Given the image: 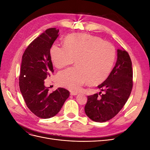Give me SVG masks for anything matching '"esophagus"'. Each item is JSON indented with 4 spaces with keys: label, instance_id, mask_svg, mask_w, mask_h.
Instances as JSON below:
<instances>
[{
    "label": "esophagus",
    "instance_id": "obj_1",
    "mask_svg": "<svg viewBox=\"0 0 150 150\" xmlns=\"http://www.w3.org/2000/svg\"><path fill=\"white\" fill-rule=\"evenodd\" d=\"M70 94L71 95V96H76V95H78V93L76 92H71Z\"/></svg>",
    "mask_w": 150,
    "mask_h": 150
}]
</instances>
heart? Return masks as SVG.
Masks as SVG:
<instances>
[{
  "mask_svg": "<svg viewBox=\"0 0 150 150\" xmlns=\"http://www.w3.org/2000/svg\"><path fill=\"white\" fill-rule=\"evenodd\" d=\"M63 43L64 47L54 44L50 49L53 65L62 69L74 60L76 67L59 72L56 79L61 86L78 91L86 83L96 86L106 79L116 57L111 44L88 34H70Z\"/></svg>",
  "mask_w": 150,
  "mask_h": 150,
  "instance_id": "obj_1",
  "label": "heart"
}]
</instances>
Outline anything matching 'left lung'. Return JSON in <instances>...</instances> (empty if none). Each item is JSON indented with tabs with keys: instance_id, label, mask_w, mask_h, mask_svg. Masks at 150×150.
<instances>
[{
	"instance_id": "1",
	"label": "left lung",
	"mask_w": 150,
	"mask_h": 150,
	"mask_svg": "<svg viewBox=\"0 0 150 150\" xmlns=\"http://www.w3.org/2000/svg\"><path fill=\"white\" fill-rule=\"evenodd\" d=\"M98 88L104 91L88 96L84 111L91 120L105 122L118 113L130 96L133 88L132 62L124 49L117 50V60L107 79Z\"/></svg>"
}]
</instances>
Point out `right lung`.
Returning <instances> with one entry per match:
<instances>
[{
	"instance_id": "obj_1",
	"label": "right lung",
	"mask_w": 150,
	"mask_h": 150,
	"mask_svg": "<svg viewBox=\"0 0 150 150\" xmlns=\"http://www.w3.org/2000/svg\"><path fill=\"white\" fill-rule=\"evenodd\" d=\"M59 30L47 29L34 39L22 56L19 87L27 106L42 119L56 115L69 96V91L59 88L52 93L44 80L54 72L50 49L59 36Z\"/></svg>"
}]
</instances>
